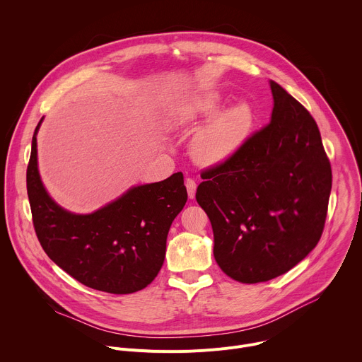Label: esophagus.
Instances as JSON below:
<instances>
[{
    "label": "esophagus",
    "mask_w": 362,
    "mask_h": 362,
    "mask_svg": "<svg viewBox=\"0 0 362 362\" xmlns=\"http://www.w3.org/2000/svg\"><path fill=\"white\" fill-rule=\"evenodd\" d=\"M185 185H186V189H187V194H189V197H190V199H193V197H194V194H196V182H194L193 179L187 177V179H186V182H185Z\"/></svg>",
    "instance_id": "34e87169"
}]
</instances>
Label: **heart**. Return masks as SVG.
Returning a JSON list of instances; mask_svg holds the SVG:
<instances>
[{
    "label": "heart",
    "instance_id": "b5f03b06",
    "mask_svg": "<svg viewBox=\"0 0 362 362\" xmlns=\"http://www.w3.org/2000/svg\"><path fill=\"white\" fill-rule=\"evenodd\" d=\"M219 109V95H202L176 107L172 112L170 124L175 127L194 124L199 119L214 116ZM252 126L253 112L246 103H239V105L225 110L194 137V158L204 165L225 162L242 146Z\"/></svg>",
    "mask_w": 362,
    "mask_h": 362
}]
</instances>
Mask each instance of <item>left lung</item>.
I'll use <instances>...</instances> for the list:
<instances>
[{
    "label": "left lung",
    "mask_w": 362,
    "mask_h": 362,
    "mask_svg": "<svg viewBox=\"0 0 362 362\" xmlns=\"http://www.w3.org/2000/svg\"><path fill=\"white\" fill-rule=\"evenodd\" d=\"M271 122L202 172L196 200L214 229L221 269L242 284L274 279L321 239L332 186L314 117L271 81Z\"/></svg>",
    "instance_id": "obj_1"
}]
</instances>
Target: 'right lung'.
<instances>
[{
	"label": "right lung",
	"instance_id": "right-lung-1",
	"mask_svg": "<svg viewBox=\"0 0 362 362\" xmlns=\"http://www.w3.org/2000/svg\"><path fill=\"white\" fill-rule=\"evenodd\" d=\"M35 127L27 193L35 235L56 265L80 284L116 295L133 293L158 276L172 222L187 200L183 173L136 186L90 215L64 211L45 192L37 168Z\"/></svg>",
	"mask_w": 362,
	"mask_h": 362
}]
</instances>
